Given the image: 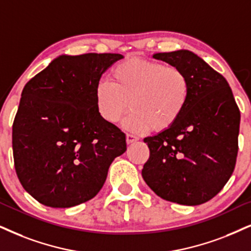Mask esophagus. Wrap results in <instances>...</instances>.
<instances>
[{"mask_svg":"<svg viewBox=\"0 0 251 251\" xmlns=\"http://www.w3.org/2000/svg\"><path fill=\"white\" fill-rule=\"evenodd\" d=\"M136 140H139V138L136 135L131 134V133L126 134V142H127V144H132V142H135Z\"/></svg>","mask_w":251,"mask_h":251,"instance_id":"34e87169","label":"esophagus"}]
</instances>
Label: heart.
Listing matches in <instances>:
<instances>
[{
    "instance_id": "1",
    "label": "heart",
    "mask_w": 251,
    "mask_h": 251,
    "mask_svg": "<svg viewBox=\"0 0 251 251\" xmlns=\"http://www.w3.org/2000/svg\"><path fill=\"white\" fill-rule=\"evenodd\" d=\"M190 97L191 81L185 72L142 58L118 63L110 73V81L95 87L97 111L106 122H120L131 105L124 126L132 132L170 128L183 115Z\"/></svg>"
}]
</instances>
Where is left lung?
Segmentation results:
<instances>
[{"label":"left lung","instance_id":"left-lung-1","mask_svg":"<svg viewBox=\"0 0 251 251\" xmlns=\"http://www.w3.org/2000/svg\"><path fill=\"white\" fill-rule=\"evenodd\" d=\"M185 72L191 97L170 128L147 136L145 182L158 197L180 205L208 201L226 185L239 151L240 109L223 75L186 50L155 53Z\"/></svg>","mask_w":251,"mask_h":251}]
</instances>
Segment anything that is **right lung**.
<instances>
[{
	"label": "right lung",
	"mask_w": 251,
	"mask_h": 251,
	"mask_svg": "<svg viewBox=\"0 0 251 251\" xmlns=\"http://www.w3.org/2000/svg\"><path fill=\"white\" fill-rule=\"evenodd\" d=\"M117 53L61 55L31 78L12 124L15 170L40 204L73 207L94 198L126 135L98 113L95 87Z\"/></svg>",
	"instance_id": "1"
}]
</instances>
